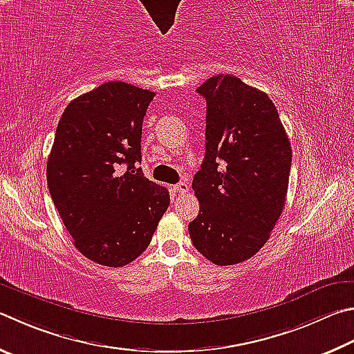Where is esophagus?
Returning <instances> with one entry per match:
<instances>
[{"label": "esophagus", "mask_w": 354, "mask_h": 354, "mask_svg": "<svg viewBox=\"0 0 354 354\" xmlns=\"http://www.w3.org/2000/svg\"><path fill=\"white\" fill-rule=\"evenodd\" d=\"M173 189H175L176 194H187V192H189V184L185 183V181L184 183H179Z\"/></svg>", "instance_id": "1"}]
</instances>
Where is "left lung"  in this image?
<instances>
[{"mask_svg": "<svg viewBox=\"0 0 354 354\" xmlns=\"http://www.w3.org/2000/svg\"><path fill=\"white\" fill-rule=\"evenodd\" d=\"M205 99V156L192 187L199 214L189 224L194 246L220 266L265 246L283 212L292 151L266 93L235 75L198 88Z\"/></svg>", "mask_w": 354, "mask_h": 354, "instance_id": "8db88e82", "label": "left lung"}]
</instances>
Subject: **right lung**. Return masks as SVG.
<instances>
[{
  "mask_svg": "<svg viewBox=\"0 0 354 354\" xmlns=\"http://www.w3.org/2000/svg\"><path fill=\"white\" fill-rule=\"evenodd\" d=\"M155 95L106 82L71 102L57 125L49 194L75 248L99 265L120 268L138 259L169 209V190L134 167L142 160V122Z\"/></svg>",
  "mask_w": 354,
  "mask_h": 354,
  "instance_id": "add662e5",
  "label": "right lung"
}]
</instances>
